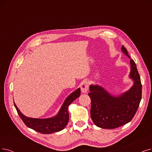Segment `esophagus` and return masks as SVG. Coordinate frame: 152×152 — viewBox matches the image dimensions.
<instances>
[{
	"instance_id": "1",
	"label": "esophagus",
	"mask_w": 152,
	"mask_h": 152,
	"mask_svg": "<svg viewBox=\"0 0 152 152\" xmlns=\"http://www.w3.org/2000/svg\"><path fill=\"white\" fill-rule=\"evenodd\" d=\"M89 89V84L87 81H84L81 85V92L83 93H86Z\"/></svg>"
}]
</instances>
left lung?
Returning <instances> with one entry per match:
<instances>
[{"mask_svg":"<svg viewBox=\"0 0 152 152\" xmlns=\"http://www.w3.org/2000/svg\"><path fill=\"white\" fill-rule=\"evenodd\" d=\"M121 51L130 59L129 77L133 81L128 91L119 95L111 94L98 85L89 86L91 100V118L94 125L103 129H114L130 122L135 115L142 99V84L137 66L122 46Z\"/></svg>","mask_w":152,"mask_h":152,"instance_id":"left-lung-1","label":"left lung"}]
</instances>
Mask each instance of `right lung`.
<instances>
[{
	"label": "right lung",
	"mask_w": 152,
	"mask_h": 152,
	"mask_svg": "<svg viewBox=\"0 0 152 152\" xmlns=\"http://www.w3.org/2000/svg\"><path fill=\"white\" fill-rule=\"evenodd\" d=\"M81 89L77 88L67 96L61 106V107L56 116L48 118H34L26 116L22 114L14 103L17 111L25 125L32 130L43 134H51L58 132L66 126L69 121L68 107L69 104L80 96Z\"/></svg>",
	"instance_id": "add662e5"
}]
</instances>
